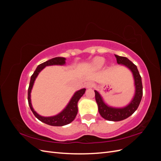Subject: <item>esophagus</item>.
<instances>
[{"label": "esophagus", "instance_id": "esophagus-1", "mask_svg": "<svg viewBox=\"0 0 161 161\" xmlns=\"http://www.w3.org/2000/svg\"><path fill=\"white\" fill-rule=\"evenodd\" d=\"M94 86H95V84L93 83V82H91V81H89V82H86V89H91V88H92V87H93Z\"/></svg>", "mask_w": 161, "mask_h": 161}]
</instances>
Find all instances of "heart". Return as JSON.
Listing matches in <instances>:
<instances>
[{
    "instance_id": "heart-1",
    "label": "heart",
    "mask_w": 161,
    "mask_h": 161,
    "mask_svg": "<svg viewBox=\"0 0 161 161\" xmlns=\"http://www.w3.org/2000/svg\"><path fill=\"white\" fill-rule=\"evenodd\" d=\"M105 60L103 57H95L91 63V67L94 69H99L103 67Z\"/></svg>"
}]
</instances>
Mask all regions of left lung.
Returning <instances> with one entry per match:
<instances>
[{
    "instance_id": "left-lung-1",
    "label": "left lung",
    "mask_w": 161,
    "mask_h": 161,
    "mask_svg": "<svg viewBox=\"0 0 161 161\" xmlns=\"http://www.w3.org/2000/svg\"><path fill=\"white\" fill-rule=\"evenodd\" d=\"M115 56L118 64L128 68L133 75L135 91L132 99L127 105L122 108H115V107H112L107 104L99 92L95 90V93L98 110L102 118L108 121H119L128 118L138 109L141 99H142L143 88L142 78L140 75L137 66L127 58L118 55H115Z\"/></svg>"
}]
</instances>
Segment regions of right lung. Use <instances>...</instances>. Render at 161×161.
<instances>
[{"label":"right lung","instance_id":"obj_1","mask_svg":"<svg viewBox=\"0 0 161 161\" xmlns=\"http://www.w3.org/2000/svg\"><path fill=\"white\" fill-rule=\"evenodd\" d=\"M64 66L66 65V58L63 57H56L52 58V59L47 60L46 62L42 63V64L38 65L35 72L31 76L30 86L28 89V103L30 108L36 118L41 121L42 122L45 123L47 125L52 126H63L71 123L75 119L78 113V102L81 98V97L85 94L86 89L83 88L79 91H76L74 95L71 97L69 103L66 105L64 109H62L59 114L55 115L44 117L38 114L37 112L34 110L31 104V92L33 89L34 82L40 72L46 66Z\"/></svg>","mask_w":161,"mask_h":161}]
</instances>
